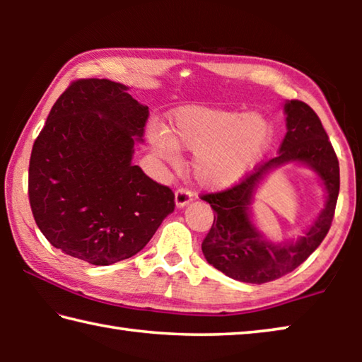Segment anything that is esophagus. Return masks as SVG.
<instances>
[{
	"instance_id": "34e87169",
	"label": "esophagus",
	"mask_w": 362,
	"mask_h": 362,
	"mask_svg": "<svg viewBox=\"0 0 362 362\" xmlns=\"http://www.w3.org/2000/svg\"><path fill=\"white\" fill-rule=\"evenodd\" d=\"M192 199H193V193L187 188H179L175 192V206L179 207V209L192 203Z\"/></svg>"
}]
</instances>
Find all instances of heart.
I'll return each instance as SVG.
<instances>
[{
  "instance_id": "obj_1",
  "label": "heart",
  "mask_w": 362,
  "mask_h": 362,
  "mask_svg": "<svg viewBox=\"0 0 362 362\" xmlns=\"http://www.w3.org/2000/svg\"><path fill=\"white\" fill-rule=\"evenodd\" d=\"M274 127L267 116L241 110L183 107L170 118V131L151 127V150L177 166L179 148L193 153L192 173L199 185L228 188L241 182L267 155Z\"/></svg>"
}]
</instances>
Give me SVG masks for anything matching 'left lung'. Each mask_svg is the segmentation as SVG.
Segmentation results:
<instances>
[{
  "mask_svg": "<svg viewBox=\"0 0 362 362\" xmlns=\"http://www.w3.org/2000/svg\"><path fill=\"white\" fill-rule=\"evenodd\" d=\"M286 137L279 155L257 166L241 183L220 193L203 194L214 216L201 249L209 265L241 283L263 284L291 273L315 252L332 223L340 189V169L332 145L313 108L300 100L284 103ZM289 162L311 168L327 192V204L296 242H269L252 222L250 207L266 175Z\"/></svg>",
  "mask_w": 362,
  "mask_h": 362,
  "instance_id": "8db88e82",
  "label": "left lung"
}]
</instances>
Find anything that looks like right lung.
<instances>
[{
	"label": "right lung",
	"mask_w": 362,
	"mask_h": 362,
	"mask_svg": "<svg viewBox=\"0 0 362 362\" xmlns=\"http://www.w3.org/2000/svg\"><path fill=\"white\" fill-rule=\"evenodd\" d=\"M110 79H78L35 140L30 206L46 240L105 267L140 252L174 211L173 189L134 166L148 107Z\"/></svg>",
	"instance_id": "add662e5"
}]
</instances>
